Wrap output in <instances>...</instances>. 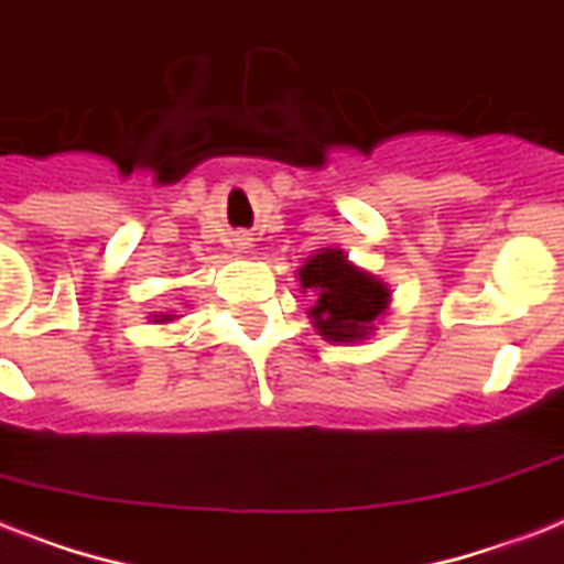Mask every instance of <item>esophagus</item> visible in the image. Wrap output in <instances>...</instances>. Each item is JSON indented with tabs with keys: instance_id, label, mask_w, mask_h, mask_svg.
Here are the masks:
<instances>
[{
	"instance_id": "esophagus-1",
	"label": "esophagus",
	"mask_w": 564,
	"mask_h": 564,
	"mask_svg": "<svg viewBox=\"0 0 564 564\" xmlns=\"http://www.w3.org/2000/svg\"><path fill=\"white\" fill-rule=\"evenodd\" d=\"M228 242H231V249H235V251H242V249H249V246H251V237L242 235V231H240V235H235Z\"/></svg>"
}]
</instances>
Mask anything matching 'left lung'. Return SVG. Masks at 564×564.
<instances>
[{"instance_id":"obj_1","label":"left lung","mask_w":564,"mask_h":564,"mask_svg":"<svg viewBox=\"0 0 564 564\" xmlns=\"http://www.w3.org/2000/svg\"><path fill=\"white\" fill-rule=\"evenodd\" d=\"M301 290L313 292L310 310L318 336L327 341H361L386 315L391 290L370 272L354 267L341 249H322L297 269Z\"/></svg>"}]
</instances>
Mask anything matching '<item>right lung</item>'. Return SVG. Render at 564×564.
<instances>
[{
    "instance_id": "right-lung-1",
    "label": "right lung",
    "mask_w": 564,
    "mask_h": 564,
    "mask_svg": "<svg viewBox=\"0 0 564 564\" xmlns=\"http://www.w3.org/2000/svg\"><path fill=\"white\" fill-rule=\"evenodd\" d=\"M173 318H178V315H171V313L153 315V322H155V324H167V322H173Z\"/></svg>"
}]
</instances>
